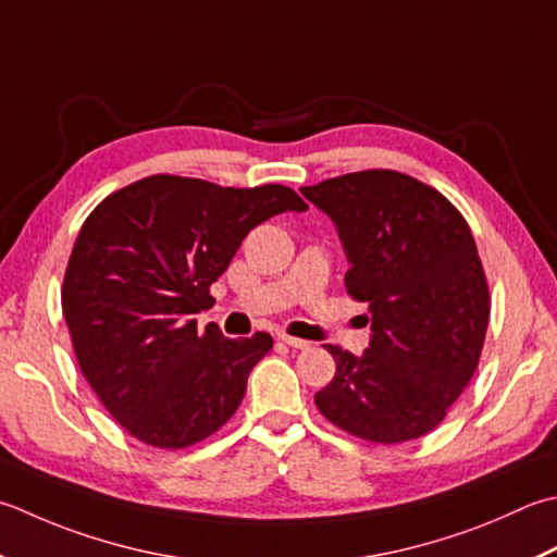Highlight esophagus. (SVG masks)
Returning a JSON list of instances; mask_svg holds the SVG:
<instances>
[{"label": "esophagus", "mask_w": 557, "mask_h": 557, "mask_svg": "<svg viewBox=\"0 0 557 557\" xmlns=\"http://www.w3.org/2000/svg\"><path fill=\"white\" fill-rule=\"evenodd\" d=\"M280 341L289 345V347H297V350H309V347H311L309 341H301V337H292L287 333H280Z\"/></svg>", "instance_id": "1"}]
</instances>
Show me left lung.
I'll use <instances>...</instances> for the list:
<instances>
[{
	"mask_svg": "<svg viewBox=\"0 0 557 557\" xmlns=\"http://www.w3.org/2000/svg\"><path fill=\"white\" fill-rule=\"evenodd\" d=\"M301 195L331 216L369 304L362 357L325 345L335 376L313 396L335 428L400 444L432 432L481 362L490 289L471 228L440 190L391 169L345 173Z\"/></svg>",
	"mask_w": 557,
	"mask_h": 557,
	"instance_id": "left-lung-1",
	"label": "left lung"
}]
</instances>
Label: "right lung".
<instances>
[{"label": "right lung", "mask_w": 557, "mask_h": 557, "mask_svg": "<svg viewBox=\"0 0 557 557\" xmlns=\"http://www.w3.org/2000/svg\"><path fill=\"white\" fill-rule=\"evenodd\" d=\"M307 210L287 185L222 188L200 178H141L86 216L62 285L74 355L103 408L157 449L210 437L244 400L272 337L228 341L195 313L250 228Z\"/></svg>", "instance_id": "add662e5"}]
</instances>
